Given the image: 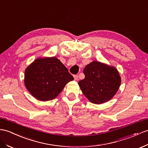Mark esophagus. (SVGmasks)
Segmentation results:
<instances>
[{
  "mask_svg": "<svg viewBox=\"0 0 148 148\" xmlns=\"http://www.w3.org/2000/svg\"><path fill=\"white\" fill-rule=\"evenodd\" d=\"M73 77H74V79L75 80H77L78 79V76L77 75H73Z\"/></svg>",
  "mask_w": 148,
  "mask_h": 148,
  "instance_id": "obj_1",
  "label": "esophagus"
}]
</instances>
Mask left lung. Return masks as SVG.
I'll use <instances>...</instances> for the list:
<instances>
[{
	"label": "left lung",
	"mask_w": 148,
	"mask_h": 148,
	"mask_svg": "<svg viewBox=\"0 0 148 148\" xmlns=\"http://www.w3.org/2000/svg\"><path fill=\"white\" fill-rule=\"evenodd\" d=\"M85 78L78 82L83 93L90 101L100 104L109 101L116 94L121 85V77L117 70L99 62L86 65Z\"/></svg>",
	"instance_id": "left-lung-1"
}]
</instances>
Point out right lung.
Listing matches in <instances>:
<instances>
[{
    "mask_svg": "<svg viewBox=\"0 0 148 148\" xmlns=\"http://www.w3.org/2000/svg\"><path fill=\"white\" fill-rule=\"evenodd\" d=\"M73 77L55 57L37 59L29 66L24 75L28 91L42 101L53 100Z\"/></svg>",
    "mask_w": 148,
    "mask_h": 148,
    "instance_id": "obj_1",
    "label": "right lung"
}]
</instances>
